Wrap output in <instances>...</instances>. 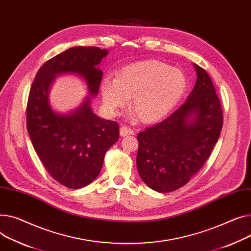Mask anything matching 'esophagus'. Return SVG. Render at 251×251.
Masks as SVG:
<instances>
[{"label": "esophagus", "mask_w": 251, "mask_h": 251, "mask_svg": "<svg viewBox=\"0 0 251 251\" xmlns=\"http://www.w3.org/2000/svg\"><path fill=\"white\" fill-rule=\"evenodd\" d=\"M132 134H134V131H133L131 128H129V127H127V126H122L121 128H120V135L121 136H127V135H132Z\"/></svg>", "instance_id": "34e87169"}]
</instances>
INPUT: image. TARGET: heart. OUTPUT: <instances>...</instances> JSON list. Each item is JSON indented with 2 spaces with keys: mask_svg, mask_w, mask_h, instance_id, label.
I'll return each mask as SVG.
<instances>
[{
  "mask_svg": "<svg viewBox=\"0 0 251 251\" xmlns=\"http://www.w3.org/2000/svg\"><path fill=\"white\" fill-rule=\"evenodd\" d=\"M183 74L155 59L128 64L118 78L107 76L101 82V95L110 113L124 108L133 98V110L145 123L155 122L169 114L186 91Z\"/></svg>",
  "mask_w": 251,
  "mask_h": 251,
  "instance_id": "heart-1",
  "label": "heart"
}]
</instances>
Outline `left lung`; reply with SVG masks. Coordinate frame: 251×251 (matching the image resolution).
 Returning <instances> with one entry per match:
<instances>
[{"label": "left lung", "mask_w": 251, "mask_h": 251, "mask_svg": "<svg viewBox=\"0 0 251 251\" xmlns=\"http://www.w3.org/2000/svg\"><path fill=\"white\" fill-rule=\"evenodd\" d=\"M194 66L197 80L186 103L137 135L138 174L159 193L181 188L202 169L223 126L221 103L212 79L201 66Z\"/></svg>", "instance_id": "left-lung-1"}]
</instances>
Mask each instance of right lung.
<instances>
[{"label": "right lung", "instance_id": "add662e5", "mask_svg": "<svg viewBox=\"0 0 251 251\" xmlns=\"http://www.w3.org/2000/svg\"><path fill=\"white\" fill-rule=\"evenodd\" d=\"M107 54L94 46L70 48L47 60L30 88L26 122L33 147L49 175L69 189L85 187L99 176L107 150L119 139V124L94 114L89 97L74 113L56 114L48 102L49 87L55 75L75 74L96 96L103 76L97 65Z\"/></svg>", "mask_w": 251, "mask_h": 251}]
</instances>
